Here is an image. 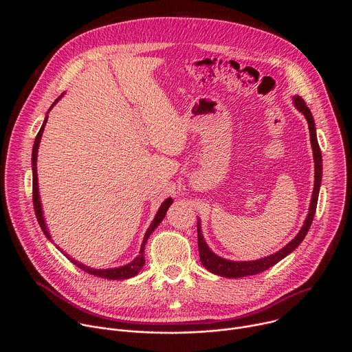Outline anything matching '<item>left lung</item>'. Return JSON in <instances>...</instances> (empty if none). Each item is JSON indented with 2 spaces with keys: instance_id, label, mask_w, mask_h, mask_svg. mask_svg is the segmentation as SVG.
<instances>
[{
  "instance_id": "left-lung-1",
  "label": "left lung",
  "mask_w": 352,
  "mask_h": 352,
  "mask_svg": "<svg viewBox=\"0 0 352 352\" xmlns=\"http://www.w3.org/2000/svg\"><path fill=\"white\" fill-rule=\"evenodd\" d=\"M294 104L300 113L305 116V118L308 121L309 135H311V144H312V148H314V160H315V188H314V193H312L309 213H308V217L304 223V227L300 228L298 235L288 245H285L281 250H278V252H276L274 255H270V256L263 258V259L252 261V262H231V261H226V259L214 255L212 250L208 248V245H206V242L202 236V231H200V224L197 221V246H199L200 262H202V265L214 274L228 277V278H239V277H246V276H252V274H259V273L267 270L269 267L274 266L276 263H278L287 255H289L292 250L300 242L304 241L305 235L308 234V231L311 228V224H312L315 213H316L319 189H320V182H322V152H320V147H319L318 138H316L315 121H314V117L311 114V110L308 109L307 103L304 102V98L299 97V96H295L294 97Z\"/></svg>"
}]
</instances>
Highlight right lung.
<instances>
[{
	"label": "right lung",
	"instance_id": "1",
	"mask_svg": "<svg viewBox=\"0 0 352 352\" xmlns=\"http://www.w3.org/2000/svg\"><path fill=\"white\" fill-rule=\"evenodd\" d=\"M57 102H58V98L56 100L54 104H56ZM54 104H53V106H54ZM53 106H52V107H53ZM52 107H50V109H52ZM47 118H48V117H45L44 122H43V125H41V128H40V131H38V133H37V136H36V139H34L33 152H32V170H33V208H34V213H36L37 221H38V224H40L43 232H44L45 236L50 239L52 236H50L48 230H47V227H45V223H44V219H43V212H41V205H40L38 188H37V170H36L37 148H38V143H40V139H41V135H43V131H44V126H45V122H47ZM171 204H173V199H171V197H168V199L164 200L163 205L160 206V209H159V212H157V214H156V217H155V220H153V223L150 224V227L147 228V231H146V234H144V238H143L142 248H140V252H139L138 258H135V261L131 262L129 265L122 266V267H117V269L96 270V269H90V267H87V266H85V265H82V263L74 261V259L69 258L67 254H65V256H67L74 265H76L79 269L85 270L86 273H90V274H93V276H97V277H104V278H110V280H124V278L133 277V276H136V274L139 273V270H140V269L143 267V265H144V256H143V255H144V243H146L147 238L150 236V234H152V232L157 228V226L163 221V219H164V216H166V213H167V210H168V208H170Z\"/></svg>",
	"mask_w": 352,
	"mask_h": 352
}]
</instances>
